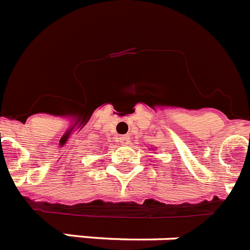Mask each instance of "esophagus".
<instances>
[{
  "mask_svg": "<svg viewBox=\"0 0 250 250\" xmlns=\"http://www.w3.org/2000/svg\"><path fill=\"white\" fill-rule=\"evenodd\" d=\"M119 141H121L122 145H128L131 143V137L129 136H121L119 137Z\"/></svg>",
  "mask_w": 250,
  "mask_h": 250,
  "instance_id": "esophagus-1",
  "label": "esophagus"
}]
</instances>
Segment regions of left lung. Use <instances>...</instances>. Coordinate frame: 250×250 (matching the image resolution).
Returning a JSON list of instances; mask_svg holds the SVG:
<instances>
[{"label": "left lung", "mask_w": 250, "mask_h": 250, "mask_svg": "<svg viewBox=\"0 0 250 250\" xmlns=\"http://www.w3.org/2000/svg\"><path fill=\"white\" fill-rule=\"evenodd\" d=\"M153 150H154V149H153Z\"/></svg>", "instance_id": "1"}]
</instances>
